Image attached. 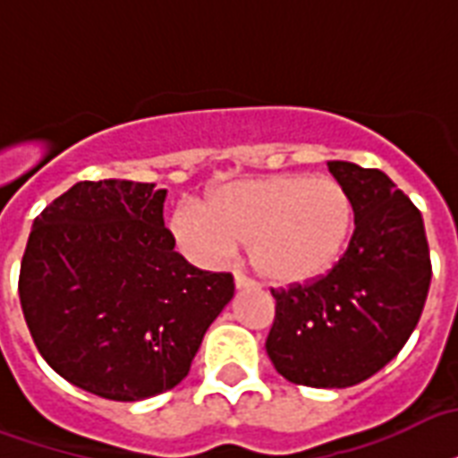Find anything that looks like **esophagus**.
Wrapping results in <instances>:
<instances>
[{"label": "esophagus", "mask_w": 458, "mask_h": 458, "mask_svg": "<svg viewBox=\"0 0 458 458\" xmlns=\"http://www.w3.org/2000/svg\"><path fill=\"white\" fill-rule=\"evenodd\" d=\"M254 285H257V281H252V278H247L244 274L235 271V288H237V291H242V288H254Z\"/></svg>", "instance_id": "obj_1"}]
</instances>
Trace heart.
I'll return each mask as SVG.
<instances>
[{"label":"heart","instance_id":"obj_1","mask_svg":"<svg viewBox=\"0 0 458 458\" xmlns=\"http://www.w3.org/2000/svg\"><path fill=\"white\" fill-rule=\"evenodd\" d=\"M190 259L218 264L250 244L267 281L295 285L327 274L353 233V201L344 184L310 174H276L218 191L208 208L184 201L170 221Z\"/></svg>","mask_w":458,"mask_h":458}]
</instances>
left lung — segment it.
Listing matches in <instances>:
<instances>
[{
  "label": "left lung",
  "mask_w": 458,
  "mask_h": 458,
  "mask_svg": "<svg viewBox=\"0 0 458 458\" xmlns=\"http://www.w3.org/2000/svg\"><path fill=\"white\" fill-rule=\"evenodd\" d=\"M329 170L353 201V237L327 274L271 291L267 353L288 382L344 389L403 348L423 314L432 264L423 216L382 170L345 160Z\"/></svg>",
  "instance_id": "obj_1"
}]
</instances>
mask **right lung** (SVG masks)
Masks as SVG:
<instances>
[{"label": "right lung", "instance_id": "add662e5", "mask_svg": "<svg viewBox=\"0 0 458 458\" xmlns=\"http://www.w3.org/2000/svg\"><path fill=\"white\" fill-rule=\"evenodd\" d=\"M163 201L165 190L146 182L74 184L35 218L21 259V310L38 351L103 399L177 386L235 293L233 274L174 252Z\"/></svg>", "mask_w": 458, "mask_h": 458}]
</instances>
